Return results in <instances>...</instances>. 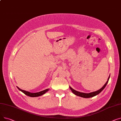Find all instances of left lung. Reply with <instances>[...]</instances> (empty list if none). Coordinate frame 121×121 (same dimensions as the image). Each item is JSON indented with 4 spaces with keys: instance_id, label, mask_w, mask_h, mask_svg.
Instances as JSON below:
<instances>
[{
    "instance_id": "1",
    "label": "left lung",
    "mask_w": 121,
    "mask_h": 121,
    "mask_svg": "<svg viewBox=\"0 0 121 121\" xmlns=\"http://www.w3.org/2000/svg\"><path fill=\"white\" fill-rule=\"evenodd\" d=\"M109 78H110V75H109L107 81H106L105 84L104 85V86L102 88H100L99 90H98L97 91L90 93H84L80 92H78V91H77L76 90L73 89L72 87H71L70 86H69V88H70V89L71 90L72 92L74 94H75V95H77V96H79V97H82V98H89L93 97H94L95 96H96V95H98L99 94L101 91H102L104 89V88L106 86V85H107V84L108 83V82Z\"/></svg>"
}]
</instances>
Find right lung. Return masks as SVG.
<instances>
[{"mask_svg": "<svg viewBox=\"0 0 121 121\" xmlns=\"http://www.w3.org/2000/svg\"><path fill=\"white\" fill-rule=\"evenodd\" d=\"M17 89H18L19 90H20L21 91H22L25 95H27V96L31 97H39V96H42V95H43L44 94H45L47 92H48L49 90V89H47L44 90L42 91L39 92H37V93H30V92H28V91H25V90H22V89H21L20 88H18V87H17Z\"/></svg>", "mask_w": 121, "mask_h": 121, "instance_id": "add662e5", "label": "right lung"}]
</instances>
